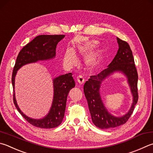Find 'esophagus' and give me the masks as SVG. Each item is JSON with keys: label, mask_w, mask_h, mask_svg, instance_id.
<instances>
[{"label": "esophagus", "mask_w": 153, "mask_h": 153, "mask_svg": "<svg viewBox=\"0 0 153 153\" xmlns=\"http://www.w3.org/2000/svg\"><path fill=\"white\" fill-rule=\"evenodd\" d=\"M77 82H78L80 85H82L84 83L85 79H84V77H83V76H79L78 77H77Z\"/></svg>", "instance_id": "obj_1"}]
</instances>
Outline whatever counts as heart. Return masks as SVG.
<instances>
[{
	"instance_id": "obj_1",
	"label": "heart",
	"mask_w": 153,
	"mask_h": 153,
	"mask_svg": "<svg viewBox=\"0 0 153 153\" xmlns=\"http://www.w3.org/2000/svg\"><path fill=\"white\" fill-rule=\"evenodd\" d=\"M98 41L92 40L90 41L85 44L82 45H79L77 48L76 51L79 53L80 55H85L98 44ZM76 51H73V49H68L63 56V63L65 65L69 66H73L76 64L77 57L76 55ZM104 53V49L101 48H96L94 51L90 52L86 57L85 60V64L88 68L94 69L98 67L101 63V59L102 55Z\"/></svg>"
}]
</instances>
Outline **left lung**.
I'll return each instance as SVG.
<instances>
[{"mask_svg": "<svg viewBox=\"0 0 153 153\" xmlns=\"http://www.w3.org/2000/svg\"><path fill=\"white\" fill-rule=\"evenodd\" d=\"M118 49L108 68L96 76H91L84 86V92L87 100L91 118L96 126L101 129H110L126 123L132 114L138 102V74L135 67L132 52L128 43L116 37ZM115 73H120L127 77L133 96L132 104L124 115L116 117L111 114L102 101L100 88L105 80Z\"/></svg>", "mask_w": 153, "mask_h": 153, "instance_id": "left-lung-1", "label": "left lung"}]
</instances>
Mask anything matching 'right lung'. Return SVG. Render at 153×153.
I'll return each mask as SVG.
<instances>
[{
    "instance_id": "1",
    "label": "right lung",
    "mask_w": 153,
    "mask_h": 153,
    "mask_svg": "<svg viewBox=\"0 0 153 153\" xmlns=\"http://www.w3.org/2000/svg\"><path fill=\"white\" fill-rule=\"evenodd\" d=\"M65 37L64 35L37 36L21 50L16 58L12 76V84L14 91L13 101L15 107L23 117L36 127L41 128H53L59 126L64 118L66 102L71 89L75 87L74 79L71 73L61 75L53 79V97L49 112L41 118H32L22 112L16 102L15 91V77L17 71L23 66L40 61L54 59L57 43Z\"/></svg>"
}]
</instances>
